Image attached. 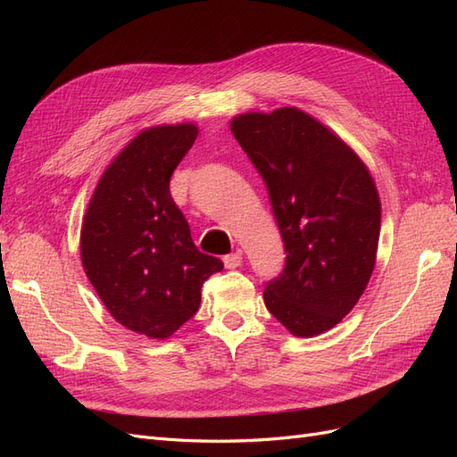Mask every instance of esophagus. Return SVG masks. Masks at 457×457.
I'll return each instance as SVG.
<instances>
[{"label": "esophagus", "mask_w": 457, "mask_h": 457, "mask_svg": "<svg viewBox=\"0 0 457 457\" xmlns=\"http://www.w3.org/2000/svg\"><path fill=\"white\" fill-rule=\"evenodd\" d=\"M223 262H225L227 269H238L242 265V253L240 252H234L230 255H225Z\"/></svg>", "instance_id": "esophagus-1"}]
</instances>
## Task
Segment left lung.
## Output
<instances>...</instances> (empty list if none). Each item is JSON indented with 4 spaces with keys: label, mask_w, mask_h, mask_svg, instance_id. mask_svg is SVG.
I'll use <instances>...</instances> for the list:
<instances>
[{
    "label": "left lung",
    "mask_w": 457,
    "mask_h": 457,
    "mask_svg": "<svg viewBox=\"0 0 457 457\" xmlns=\"http://www.w3.org/2000/svg\"><path fill=\"white\" fill-rule=\"evenodd\" d=\"M230 131L267 185L286 247L265 305L297 337L324 334L353 311L376 265V183L349 145L299 108L240 114Z\"/></svg>",
    "instance_id": "1"
}]
</instances>
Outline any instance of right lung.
I'll use <instances>...</instances> for the list:
<instances>
[{
  "mask_svg": "<svg viewBox=\"0 0 457 457\" xmlns=\"http://www.w3.org/2000/svg\"><path fill=\"white\" fill-rule=\"evenodd\" d=\"M198 137L195 123L141 131L104 170L81 223V265L108 312L150 339L196 314L202 284L223 270L198 252L170 179Z\"/></svg>",
  "mask_w": 457,
  "mask_h": 457,
  "instance_id": "1",
  "label": "right lung"
}]
</instances>
